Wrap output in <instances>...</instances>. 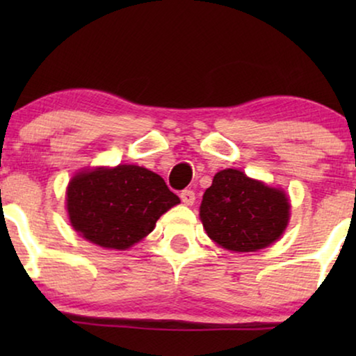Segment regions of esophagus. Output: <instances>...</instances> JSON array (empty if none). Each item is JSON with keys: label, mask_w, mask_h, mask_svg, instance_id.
<instances>
[{"label": "esophagus", "mask_w": 356, "mask_h": 356, "mask_svg": "<svg viewBox=\"0 0 356 356\" xmlns=\"http://www.w3.org/2000/svg\"><path fill=\"white\" fill-rule=\"evenodd\" d=\"M179 197H181V201L186 204V206H193L194 199H196L194 191H191V189H184V191H181V194H179Z\"/></svg>", "instance_id": "34e87169"}]
</instances>
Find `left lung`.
<instances>
[{"label": "left lung", "mask_w": 356, "mask_h": 356, "mask_svg": "<svg viewBox=\"0 0 356 356\" xmlns=\"http://www.w3.org/2000/svg\"><path fill=\"white\" fill-rule=\"evenodd\" d=\"M199 217L207 236L228 251L251 252L279 240L290 220L285 191L235 168L218 172L202 196Z\"/></svg>", "instance_id": "1"}]
</instances>
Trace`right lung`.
Masks as SVG:
<instances>
[{"label": "right lung", "instance_id": "obj_1", "mask_svg": "<svg viewBox=\"0 0 356 356\" xmlns=\"http://www.w3.org/2000/svg\"><path fill=\"white\" fill-rule=\"evenodd\" d=\"M179 204L160 175L138 165L82 170L66 189L71 227L106 250H128Z\"/></svg>", "mask_w": 356, "mask_h": 356}]
</instances>
